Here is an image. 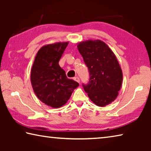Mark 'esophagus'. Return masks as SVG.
<instances>
[{"instance_id":"esophagus-1","label":"esophagus","mask_w":151,"mask_h":151,"mask_svg":"<svg viewBox=\"0 0 151 151\" xmlns=\"http://www.w3.org/2000/svg\"><path fill=\"white\" fill-rule=\"evenodd\" d=\"M74 80L77 82V83H80V79H79V78L77 77V76H76V77H75V78H74Z\"/></svg>"}]
</instances>
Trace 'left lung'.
Wrapping results in <instances>:
<instances>
[{
    "label": "left lung",
    "instance_id": "obj_1",
    "mask_svg": "<svg viewBox=\"0 0 151 151\" xmlns=\"http://www.w3.org/2000/svg\"><path fill=\"white\" fill-rule=\"evenodd\" d=\"M77 48L88 68L90 80L83 85L89 99L99 106H105L116 99L121 88L122 72L116 56L101 40H87Z\"/></svg>",
    "mask_w": 151,
    "mask_h": 151
}]
</instances>
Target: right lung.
I'll use <instances>...</instances> for the list:
<instances>
[{"instance_id": "obj_1", "label": "right lung", "mask_w": 151, "mask_h": 151, "mask_svg": "<svg viewBox=\"0 0 151 151\" xmlns=\"http://www.w3.org/2000/svg\"><path fill=\"white\" fill-rule=\"evenodd\" d=\"M68 42L43 46L38 51L30 73V81L36 96L47 105L60 108L67 103L79 84L66 77L58 62Z\"/></svg>"}]
</instances>
